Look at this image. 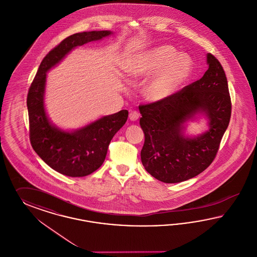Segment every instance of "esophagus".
<instances>
[{"label": "esophagus", "instance_id": "1", "mask_svg": "<svg viewBox=\"0 0 257 257\" xmlns=\"http://www.w3.org/2000/svg\"><path fill=\"white\" fill-rule=\"evenodd\" d=\"M139 117H140V113H138L137 111H131L130 113H129V118H130V120H132V121L138 120Z\"/></svg>", "mask_w": 257, "mask_h": 257}]
</instances>
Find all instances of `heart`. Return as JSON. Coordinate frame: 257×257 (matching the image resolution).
<instances>
[{
    "label": "heart",
    "mask_w": 257,
    "mask_h": 257,
    "mask_svg": "<svg viewBox=\"0 0 257 257\" xmlns=\"http://www.w3.org/2000/svg\"><path fill=\"white\" fill-rule=\"evenodd\" d=\"M125 72L135 78L156 76L144 87V97L163 102L180 92L191 78L194 63L190 56L180 54L170 45H161L135 55Z\"/></svg>",
    "instance_id": "obj_1"
}]
</instances>
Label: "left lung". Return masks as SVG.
I'll return each mask as SVG.
<instances>
[{
	"label": "left lung",
	"instance_id": "1",
	"mask_svg": "<svg viewBox=\"0 0 257 257\" xmlns=\"http://www.w3.org/2000/svg\"><path fill=\"white\" fill-rule=\"evenodd\" d=\"M203 77L163 102L140 106L145 170L166 184L181 183L202 173L213 162L229 123L231 102L220 62L207 53ZM203 115L209 129L194 137L185 135L188 121Z\"/></svg>",
	"mask_w": 257,
	"mask_h": 257
}]
</instances>
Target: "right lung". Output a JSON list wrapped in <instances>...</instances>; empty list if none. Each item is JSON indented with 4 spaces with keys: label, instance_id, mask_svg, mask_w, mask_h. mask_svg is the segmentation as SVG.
<instances>
[{
    "label": "right lung",
    "instance_id": "add662e5",
    "mask_svg": "<svg viewBox=\"0 0 257 257\" xmlns=\"http://www.w3.org/2000/svg\"><path fill=\"white\" fill-rule=\"evenodd\" d=\"M112 34L110 31H84L64 39L45 56L29 90L27 106L32 148L52 169L69 177L92 174L102 165L113 136L127 120L128 111L104 115L75 130H63L52 123L46 112L47 72L76 47Z\"/></svg>",
    "mask_w": 257,
    "mask_h": 257
}]
</instances>
